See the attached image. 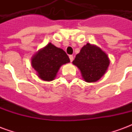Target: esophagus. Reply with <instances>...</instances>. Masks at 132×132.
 <instances>
[{"instance_id":"1","label":"esophagus","mask_w":132,"mask_h":132,"mask_svg":"<svg viewBox=\"0 0 132 132\" xmlns=\"http://www.w3.org/2000/svg\"><path fill=\"white\" fill-rule=\"evenodd\" d=\"M69 59H70V61L72 62V61H73V55H70V56H69Z\"/></svg>"}]
</instances>
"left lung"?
<instances>
[{
    "mask_svg": "<svg viewBox=\"0 0 132 132\" xmlns=\"http://www.w3.org/2000/svg\"><path fill=\"white\" fill-rule=\"evenodd\" d=\"M73 63L80 69L86 82H95L105 74L110 60L108 55L94 45L87 44L76 56Z\"/></svg>",
    "mask_w": 132,
    "mask_h": 132,
    "instance_id": "obj_1",
    "label": "left lung"
}]
</instances>
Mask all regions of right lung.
I'll return each mask as SVG.
<instances>
[{
  "mask_svg": "<svg viewBox=\"0 0 132 132\" xmlns=\"http://www.w3.org/2000/svg\"><path fill=\"white\" fill-rule=\"evenodd\" d=\"M70 62L68 55L63 49L52 43L39 50L32 59V66L41 79L54 80L61 65Z\"/></svg>",
  "mask_w": 132,
  "mask_h": 132,
  "instance_id": "obj_1",
  "label": "right lung"
}]
</instances>
